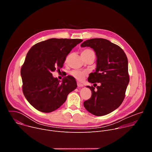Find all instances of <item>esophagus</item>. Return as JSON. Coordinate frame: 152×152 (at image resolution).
Segmentation results:
<instances>
[{
	"instance_id": "esophagus-1",
	"label": "esophagus",
	"mask_w": 152,
	"mask_h": 152,
	"mask_svg": "<svg viewBox=\"0 0 152 152\" xmlns=\"http://www.w3.org/2000/svg\"><path fill=\"white\" fill-rule=\"evenodd\" d=\"M77 85L78 87H83V85L81 83H79V82H77Z\"/></svg>"
}]
</instances>
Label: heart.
I'll list each match as a JSON object with an SVG mask.
<instances>
[{"instance_id": "b5f03b06", "label": "heart", "mask_w": 152, "mask_h": 152, "mask_svg": "<svg viewBox=\"0 0 152 152\" xmlns=\"http://www.w3.org/2000/svg\"><path fill=\"white\" fill-rule=\"evenodd\" d=\"M92 50H90V49H86L84 50L82 53H86L88 52H91ZM71 75L75 77V79L79 80H82L83 79V78L85 77V76H86L87 75V73L85 71H80V70H73L71 72Z\"/></svg>"}]
</instances>
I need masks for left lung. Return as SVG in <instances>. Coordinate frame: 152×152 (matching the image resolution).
Segmentation results:
<instances>
[{
  "label": "left lung",
  "mask_w": 152,
  "mask_h": 152,
  "mask_svg": "<svg viewBox=\"0 0 152 152\" xmlns=\"http://www.w3.org/2000/svg\"><path fill=\"white\" fill-rule=\"evenodd\" d=\"M80 46L92 48L96 55V69L89 75L90 83H100L95 88L86 86L92 91L90 99L83 103L85 109L96 116L114 111L122 103L129 82L128 60L123 49L110 41L92 38Z\"/></svg>",
  "instance_id": "obj_1"
}]
</instances>
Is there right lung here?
<instances>
[{
    "label": "right lung",
    "instance_id": "1",
    "mask_svg": "<svg viewBox=\"0 0 152 152\" xmlns=\"http://www.w3.org/2000/svg\"><path fill=\"white\" fill-rule=\"evenodd\" d=\"M82 41L50 38L37 43L28 52L21 69L22 89L26 100L38 111H55L76 88L73 77L67 76L61 82L52 72L62 67L66 56Z\"/></svg>",
    "mask_w": 152,
    "mask_h": 152
}]
</instances>
